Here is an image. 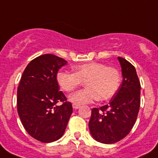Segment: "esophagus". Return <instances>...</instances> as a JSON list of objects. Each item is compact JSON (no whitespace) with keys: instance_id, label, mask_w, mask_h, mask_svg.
I'll use <instances>...</instances> for the list:
<instances>
[{"instance_id":"1","label":"esophagus","mask_w":158,"mask_h":158,"mask_svg":"<svg viewBox=\"0 0 158 158\" xmlns=\"http://www.w3.org/2000/svg\"><path fill=\"white\" fill-rule=\"evenodd\" d=\"M79 107H80V106L79 105H77V104H73V108H74V109H75V110H76V109H79Z\"/></svg>"}]
</instances>
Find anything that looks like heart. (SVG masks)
Segmentation results:
<instances>
[{"label": "heart", "mask_w": 158, "mask_h": 158, "mask_svg": "<svg viewBox=\"0 0 158 158\" xmlns=\"http://www.w3.org/2000/svg\"><path fill=\"white\" fill-rule=\"evenodd\" d=\"M74 73L59 71L56 81L65 92H72L85 81L86 89L74 93L69 97L74 104L83 105L96 100L106 101L117 92L120 84V74L116 68L106 66L99 62H88L74 68Z\"/></svg>", "instance_id": "heart-1"}]
</instances>
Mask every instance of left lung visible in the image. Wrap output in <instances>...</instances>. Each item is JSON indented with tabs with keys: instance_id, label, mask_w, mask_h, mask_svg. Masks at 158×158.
Returning a JSON list of instances; mask_svg holds the SVG:
<instances>
[{
	"instance_id": "left-lung-1",
	"label": "left lung",
	"mask_w": 158,
	"mask_h": 158,
	"mask_svg": "<svg viewBox=\"0 0 158 158\" xmlns=\"http://www.w3.org/2000/svg\"><path fill=\"white\" fill-rule=\"evenodd\" d=\"M123 80L107 105L93 108L89 127L92 136L106 144L120 141L135 125L140 106V82L135 66L118 57Z\"/></svg>"
}]
</instances>
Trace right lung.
Here are the masks:
<instances>
[{"label": "right lung", "instance_id": "1", "mask_svg": "<svg viewBox=\"0 0 158 158\" xmlns=\"http://www.w3.org/2000/svg\"><path fill=\"white\" fill-rule=\"evenodd\" d=\"M66 63L52 54L36 57L27 65L19 84V116L28 135L40 142L61 138L73 112L72 104L59 91L56 81L58 70Z\"/></svg>", "mask_w": 158, "mask_h": 158}]
</instances>
